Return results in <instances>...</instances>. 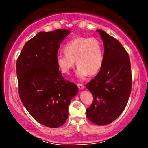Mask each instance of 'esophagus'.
<instances>
[{"label": "esophagus", "mask_w": 148, "mask_h": 148, "mask_svg": "<svg viewBox=\"0 0 148 148\" xmlns=\"http://www.w3.org/2000/svg\"><path fill=\"white\" fill-rule=\"evenodd\" d=\"M78 88H79V90H82L84 88V84H78Z\"/></svg>", "instance_id": "esophagus-1"}]
</instances>
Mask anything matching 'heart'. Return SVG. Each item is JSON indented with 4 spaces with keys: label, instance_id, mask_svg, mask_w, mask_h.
<instances>
[{
    "label": "heart",
    "instance_id": "1",
    "mask_svg": "<svg viewBox=\"0 0 148 148\" xmlns=\"http://www.w3.org/2000/svg\"><path fill=\"white\" fill-rule=\"evenodd\" d=\"M65 53L56 56L57 65L64 74L69 73L75 64L78 65L76 76L84 79L88 74H95L103 62V48L101 42L95 37H78L64 46Z\"/></svg>",
    "mask_w": 148,
    "mask_h": 148
}]
</instances>
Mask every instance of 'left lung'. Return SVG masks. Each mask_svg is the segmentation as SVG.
Wrapping results in <instances>:
<instances>
[{"label": "left lung", "instance_id": "1", "mask_svg": "<svg viewBox=\"0 0 148 148\" xmlns=\"http://www.w3.org/2000/svg\"><path fill=\"white\" fill-rule=\"evenodd\" d=\"M103 43V62L97 76L86 88L93 95L86 110L88 118L95 125L111 123L121 115L132 91V69L128 53L116 39L97 30Z\"/></svg>", "mask_w": 148, "mask_h": 148}]
</instances>
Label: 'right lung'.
Wrapping results in <instances>:
<instances>
[{"label":"right lung","mask_w":148,"mask_h":148,"mask_svg":"<svg viewBox=\"0 0 148 148\" xmlns=\"http://www.w3.org/2000/svg\"><path fill=\"white\" fill-rule=\"evenodd\" d=\"M69 33L39 32L25 44L16 61L21 102L35 120L51 128L65 123L71 99L79 92L76 84L64 79L56 62L61 42Z\"/></svg>","instance_id":"add662e5"}]
</instances>
